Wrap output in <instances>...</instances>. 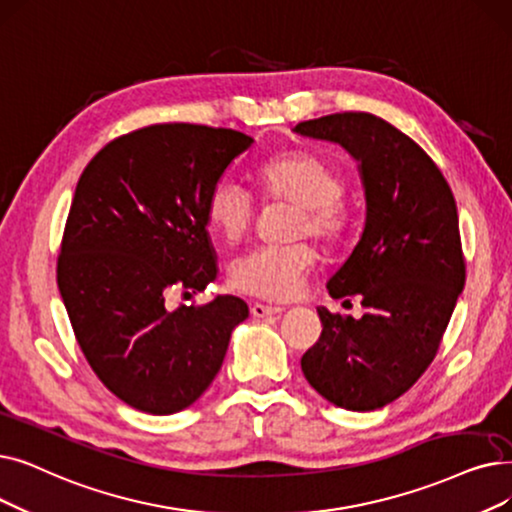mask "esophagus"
Segmentation results:
<instances>
[{
  "label": "esophagus",
  "instance_id": "1",
  "mask_svg": "<svg viewBox=\"0 0 512 512\" xmlns=\"http://www.w3.org/2000/svg\"><path fill=\"white\" fill-rule=\"evenodd\" d=\"M284 311V307H276V305H261V303H253L251 305V314L255 316V318H270V316H278V314H282Z\"/></svg>",
  "mask_w": 512,
  "mask_h": 512
}]
</instances>
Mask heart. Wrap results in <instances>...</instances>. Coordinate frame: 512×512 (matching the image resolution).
Listing matches in <instances>:
<instances>
[{
  "instance_id": "b5f03b06",
  "label": "heart",
  "mask_w": 512,
  "mask_h": 512,
  "mask_svg": "<svg viewBox=\"0 0 512 512\" xmlns=\"http://www.w3.org/2000/svg\"><path fill=\"white\" fill-rule=\"evenodd\" d=\"M257 186L265 201L295 203L293 236H316L326 247H337L353 230L355 209L345 196V173L311 150L276 152L257 167ZM253 194L232 177L217 180L205 201V217L213 232L238 240L255 221ZM318 251L311 242L261 244L230 263L236 291L265 301L295 299L314 270Z\"/></svg>"
}]
</instances>
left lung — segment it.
<instances>
[{
  "instance_id": "8db88e82",
  "label": "left lung",
  "mask_w": 512,
  "mask_h": 512,
  "mask_svg": "<svg viewBox=\"0 0 512 512\" xmlns=\"http://www.w3.org/2000/svg\"><path fill=\"white\" fill-rule=\"evenodd\" d=\"M295 131L345 146L362 163L366 188L364 234L328 280L332 299L360 297L366 314L355 320L318 307L322 335L301 370L330 404L383 408L433 362L464 286L454 194L429 154L376 115L335 113Z\"/></svg>"
}]
</instances>
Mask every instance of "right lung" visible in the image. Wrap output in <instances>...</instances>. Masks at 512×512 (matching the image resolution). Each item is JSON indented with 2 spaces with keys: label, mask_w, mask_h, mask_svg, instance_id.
Masks as SVG:
<instances>
[{
  "label": "right lung",
  "mask_w": 512,
  "mask_h": 512,
  "mask_svg": "<svg viewBox=\"0 0 512 512\" xmlns=\"http://www.w3.org/2000/svg\"><path fill=\"white\" fill-rule=\"evenodd\" d=\"M251 142L226 127L157 123L108 142L79 177L58 288L87 364L140 412L194 404L249 316L232 295L177 309L167 299L215 280L205 201Z\"/></svg>",
  "instance_id": "right-lung-1"
}]
</instances>
